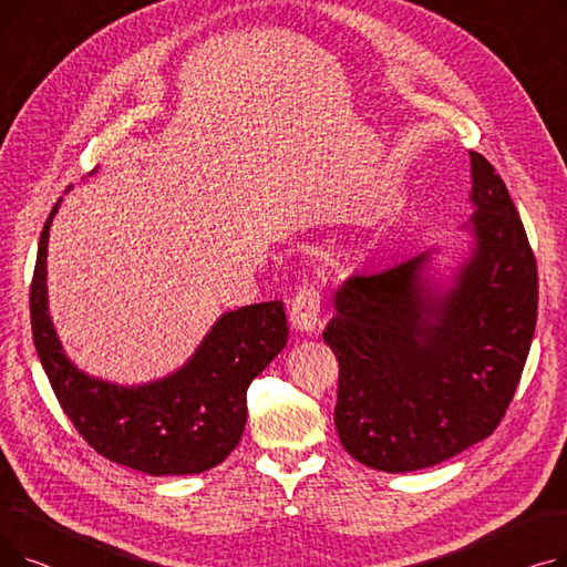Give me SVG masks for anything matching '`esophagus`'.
<instances>
[{
	"instance_id": "34e87169",
	"label": "esophagus",
	"mask_w": 567,
	"mask_h": 567,
	"mask_svg": "<svg viewBox=\"0 0 567 567\" xmlns=\"http://www.w3.org/2000/svg\"><path fill=\"white\" fill-rule=\"evenodd\" d=\"M319 310H321V291L317 285L306 282L296 291L291 301V323L299 331H315L319 326Z\"/></svg>"
}]
</instances>
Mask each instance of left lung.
Segmentation results:
<instances>
[{
    "instance_id": "left-lung-1",
    "label": "left lung",
    "mask_w": 567,
    "mask_h": 567,
    "mask_svg": "<svg viewBox=\"0 0 567 567\" xmlns=\"http://www.w3.org/2000/svg\"><path fill=\"white\" fill-rule=\"evenodd\" d=\"M471 156L475 248L436 293L430 252L336 291L323 342L338 359L336 427L361 464L406 473L487 439L517 391L538 317V266L494 165Z\"/></svg>"
}]
</instances>
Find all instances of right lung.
<instances>
[{"instance_id": "obj_1", "label": "right lung", "mask_w": 567, "mask_h": 567, "mask_svg": "<svg viewBox=\"0 0 567 567\" xmlns=\"http://www.w3.org/2000/svg\"><path fill=\"white\" fill-rule=\"evenodd\" d=\"M43 225L29 289L32 333L41 365L64 413L92 449L110 462L148 475H190L218 466L241 441L252 379L285 349L289 326L282 301L223 315L193 359L144 385H116L80 372L59 344L48 315Z\"/></svg>"}]
</instances>
